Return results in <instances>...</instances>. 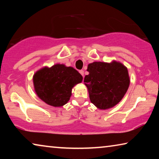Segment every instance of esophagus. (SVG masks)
<instances>
[{
    "mask_svg": "<svg viewBox=\"0 0 159 159\" xmlns=\"http://www.w3.org/2000/svg\"><path fill=\"white\" fill-rule=\"evenodd\" d=\"M79 73H80V74H81L83 76H84V71H83V70H80Z\"/></svg>",
    "mask_w": 159,
    "mask_h": 159,
    "instance_id": "34e87169",
    "label": "esophagus"
}]
</instances>
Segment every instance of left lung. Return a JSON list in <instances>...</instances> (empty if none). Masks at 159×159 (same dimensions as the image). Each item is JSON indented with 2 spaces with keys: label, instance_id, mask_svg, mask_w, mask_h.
I'll return each mask as SVG.
<instances>
[{
  "label": "left lung",
  "instance_id": "left-lung-1",
  "mask_svg": "<svg viewBox=\"0 0 159 159\" xmlns=\"http://www.w3.org/2000/svg\"><path fill=\"white\" fill-rule=\"evenodd\" d=\"M84 83L90 102L99 109L112 108L124 97L130 85L128 69L116 61L88 64Z\"/></svg>",
  "mask_w": 159,
  "mask_h": 159
}]
</instances>
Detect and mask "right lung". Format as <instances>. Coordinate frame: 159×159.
Returning <instances> with one entry per match:
<instances>
[{"label": "right lung", "mask_w": 159, "mask_h": 159, "mask_svg": "<svg viewBox=\"0 0 159 159\" xmlns=\"http://www.w3.org/2000/svg\"><path fill=\"white\" fill-rule=\"evenodd\" d=\"M83 76L71 66L57 64L45 66L34 74V90L38 97L48 105L60 107L69 102L72 88L81 83Z\"/></svg>", "instance_id": "obj_1"}]
</instances>
